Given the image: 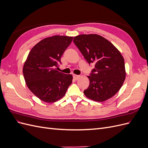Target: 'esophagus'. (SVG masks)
I'll use <instances>...</instances> for the list:
<instances>
[{
    "label": "esophagus",
    "instance_id": "1",
    "mask_svg": "<svg viewBox=\"0 0 148 148\" xmlns=\"http://www.w3.org/2000/svg\"><path fill=\"white\" fill-rule=\"evenodd\" d=\"M73 78H74L75 80H77L78 78H80V76H79V75H78L73 74Z\"/></svg>",
    "mask_w": 148,
    "mask_h": 148
}]
</instances>
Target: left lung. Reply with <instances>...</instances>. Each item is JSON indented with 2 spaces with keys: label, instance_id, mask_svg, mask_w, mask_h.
Segmentation results:
<instances>
[{
  "label": "left lung",
  "instance_id": "1",
  "mask_svg": "<svg viewBox=\"0 0 148 148\" xmlns=\"http://www.w3.org/2000/svg\"><path fill=\"white\" fill-rule=\"evenodd\" d=\"M74 43L88 63L95 64L90 76L89 86L84 91L89 99L104 102L120 90L126 77L124 59L109 41L96 34H79Z\"/></svg>",
  "mask_w": 148,
  "mask_h": 148
}]
</instances>
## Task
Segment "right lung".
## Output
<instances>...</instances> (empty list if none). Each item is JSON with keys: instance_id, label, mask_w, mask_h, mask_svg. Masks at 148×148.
<instances>
[{"instance_id": "obj_1", "label": "right lung", "mask_w": 148, "mask_h": 148, "mask_svg": "<svg viewBox=\"0 0 148 148\" xmlns=\"http://www.w3.org/2000/svg\"><path fill=\"white\" fill-rule=\"evenodd\" d=\"M73 37L56 35L44 38L31 49L23 67L26 85L39 99L54 102L63 97L72 83L73 76L56 67Z\"/></svg>"}]
</instances>
